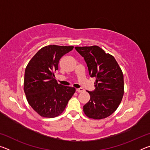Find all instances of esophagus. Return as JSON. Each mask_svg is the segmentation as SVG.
<instances>
[{"label":"esophagus","instance_id":"esophagus-1","mask_svg":"<svg viewBox=\"0 0 150 150\" xmlns=\"http://www.w3.org/2000/svg\"><path fill=\"white\" fill-rule=\"evenodd\" d=\"M76 91H77V92H78V93H81V92H83V91H84V89H83V88H78L76 89Z\"/></svg>","mask_w":150,"mask_h":150}]
</instances>
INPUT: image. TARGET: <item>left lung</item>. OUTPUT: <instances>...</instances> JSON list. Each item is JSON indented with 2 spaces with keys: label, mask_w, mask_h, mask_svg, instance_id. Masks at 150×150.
I'll return each mask as SVG.
<instances>
[{
  "label": "left lung",
  "mask_w": 150,
  "mask_h": 150,
  "mask_svg": "<svg viewBox=\"0 0 150 150\" xmlns=\"http://www.w3.org/2000/svg\"><path fill=\"white\" fill-rule=\"evenodd\" d=\"M84 57L91 77H95V89L87 91L90 100L83 106L85 115L93 119L108 117L121 103L124 95V76L112 55L97 45L75 47Z\"/></svg>",
  "instance_id": "8db88e82"
}]
</instances>
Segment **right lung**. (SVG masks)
Returning a JSON list of instances; mask_svg holds the SVG:
<instances>
[{"label":"right lung","mask_w":150,"mask_h":150,"mask_svg":"<svg viewBox=\"0 0 150 150\" xmlns=\"http://www.w3.org/2000/svg\"><path fill=\"white\" fill-rule=\"evenodd\" d=\"M73 49V46H45L32 58L25 69L24 91L27 100L43 117L61 115L75 92L74 87L58 84L54 75L59 59Z\"/></svg>","instance_id":"obj_1"}]
</instances>
